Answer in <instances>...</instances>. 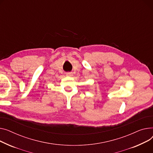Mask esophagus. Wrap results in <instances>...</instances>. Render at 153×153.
Segmentation results:
<instances>
[{"label":"esophagus","instance_id":"esophagus-1","mask_svg":"<svg viewBox=\"0 0 153 153\" xmlns=\"http://www.w3.org/2000/svg\"><path fill=\"white\" fill-rule=\"evenodd\" d=\"M66 75L67 76H73V74L71 72H68L66 74Z\"/></svg>","mask_w":153,"mask_h":153}]
</instances>
